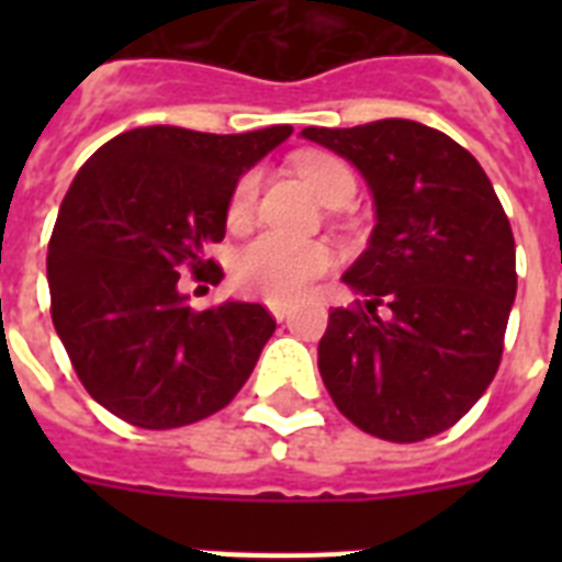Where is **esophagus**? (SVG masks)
<instances>
[{"label": "esophagus", "instance_id": "34e87169", "mask_svg": "<svg viewBox=\"0 0 562 562\" xmlns=\"http://www.w3.org/2000/svg\"><path fill=\"white\" fill-rule=\"evenodd\" d=\"M268 308H271V315L277 317V321H285V317L291 315L289 303H268Z\"/></svg>", "mask_w": 562, "mask_h": 562}]
</instances>
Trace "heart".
Segmentation results:
<instances>
[{
  "mask_svg": "<svg viewBox=\"0 0 562 562\" xmlns=\"http://www.w3.org/2000/svg\"><path fill=\"white\" fill-rule=\"evenodd\" d=\"M294 169L306 178L315 194L326 206L352 198L356 178L350 166L324 151H306L294 157ZM259 194V171L247 169L236 180L227 201V221L233 227H241L250 221ZM333 268V250L321 241H297L280 233H262L254 241H247L233 259V282L238 291L250 297H262L268 303H291L300 294H306L308 285L321 280Z\"/></svg>",
  "mask_w": 562,
  "mask_h": 562,
  "instance_id": "heart-1",
  "label": "heart"
}]
</instances>
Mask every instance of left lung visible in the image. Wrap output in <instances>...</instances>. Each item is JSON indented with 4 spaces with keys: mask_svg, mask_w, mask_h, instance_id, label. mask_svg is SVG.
Segmentation results:
<instances>
[{
    "mask_svg": "<svg viewBox=\"0 0 562 562\" xmlns=\"http://www.w3.org/2000/svg\"><path fill=\"white\" fill-rule=\"evenodd\" d=\"M303 136L347 157L375 201L370 247L344 273L368 300L333 308L317 347L326 391L373 437L440 435L502 364L516 297L502 201L463 145L411 119L303 127Z\"/></svg>",
    "mask_w": 562,
    "mask_h": 562,
    "instance_id": "obj_1",
    "label": "left lung"
}]
</instances>
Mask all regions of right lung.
Segmentation results:
<instances>
[{"mask_svg": "<svg viewBox=\"0 0 562 562\" xmlns=\"http://www.w3.org/2000/svg\"><path fill=\"white\" fill-rule=\"evenodd\" d=\"M291 136L134 127L75 175L48 238L52 324L92 400L139 428H180L233 402L277 321L259 303L187 306L180 273L218 285L238 175Z\"/></svg>", "mask_w": 562, "mask_h": 562, "instance_id": "1", "label": "right lung"}]
</instances>
